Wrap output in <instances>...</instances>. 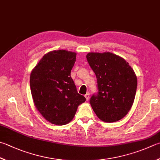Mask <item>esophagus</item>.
<instances>
[{
  "label": "esophagus",
  "mask_w": 160,
  "mask_h": 160,
  "mask_svg": "<svg viewBox=\"0 0 160 160\" xmlns=\"http://www.w3.org/2000/svg\"><path fill=\"white\" fill-rule=\"evenodd\" d=\"M84 96H85L86 100L88 101V99H89V98H90V94H89V93H86V94L85 95H84Z\"/></svg>",
  "instance_id": "34e87169"
}]
</instances>
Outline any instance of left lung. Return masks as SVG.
<instances>
[{"label": "left lung", "instance_id": "1", "mask_svg": "<svg viewBox=\"0 0 160 160\" xmlns=\"http://www.w3.org/2000/svg\"><path fill=\"white\" fill-rule=\"evenodd\" d=\"M97 77L98 92L90 103L99 119L116 122L127 115L134 103L137 78L124 58L110 52H90L86 55Z\"/></svg>", "mask_w": 160, "mask_h": 160}]
</instances>
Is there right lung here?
I'll use <instances>...</instances> for the list:
<instances>
[{
	"instance_id": "add662e5",
	"label": "right lung",
	"mask_w": 160,
	"mask_h": 160,
	"mask_svg": "<svg viewBox=\"0 0 160 160\" xmlns=\"http://www.w3.org/2000/svg\"><path fill=\"white\" fill-rule=\"evenodd\" d=\"M77 53L55 50L45 54L32 69L30 86L38 111L52 124L72 121L79 105L86 98L77 92L70 76Z\"/></svg>"
}]
</instances>
